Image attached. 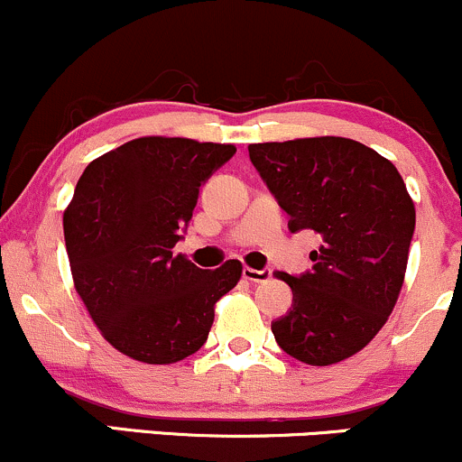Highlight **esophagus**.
Segmentation results:
<instances>
[{
    "label": "esophagus",
    "instance_id": "1",
    "mask_svg": "<svg viewBox=\"0 0 462 462\" xmlns=\"http://www.w3.org/2000/svg\"><path fill=\"white\" fill-rule=\"evenodd\" d=\"M242 277L246 279V282L251 283H262V282H268L271 279V268H262V271H255V268H245L242 271Z\"/></svg>",
    "mask_w": 462,
    "mask_h": 462
}]
</instances>
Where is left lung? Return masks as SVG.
Returning a JSON list of instances; mask_svg holds the SVG:
<instances>
[{
	"label": "left lung",
	"instance_id": "8db88e82",
	"mask_svg": "<svg viewBox=\"0 0 462 462\" xmlns=\"http://www.w3.org/2000/svg\"><path fill=\"white\" fill-rule=\"evenodd\" d=\"M248 157L290 216V231L319 233L312 271L277 273L292 308L273 320L277 345L312 366L357 354L395 308L414 233L402 174L365 143L345 137L251 143Z\"/></svg>",
	"mask_w": 462,
	"mask_h": 462
}]
</instances>
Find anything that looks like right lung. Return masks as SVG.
<instances>
[{
	"mask_svg": "<svg viewBox=\"0 0 462 462\" xmlns=\"http://www.w3.org/2000/svg\"><path fill=\"white\" fill-rule=\"evenodd\" d=\"M236 154L231 143L139 137L91 162L63 216L76 292L102 336L133 360L172 365L200 349L214 305L242 263L203 271L172 255L200 185Z\"/></svg>",
	"mask_w": 462,
	"mask_h": 462,
	"instance_id": "right-lung-1",
	"label": "right lung"
}]
</instances>
